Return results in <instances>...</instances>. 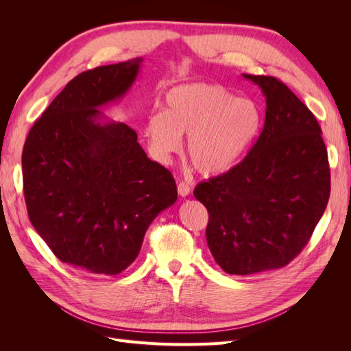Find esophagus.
<instances>
[{"instance_id": "obj_1", "label": "esophagus", "mask_w": 351, "mask_h": 351, "mask_svg": "<svg viewBox=\"0 0 351 351\" xmlns=\"http://www.w3.org/2000/svg\"><path fill=\"white\" fill-rule=\"evenodd\" d=\"M177 190H178V195L182 196V197L189 196L190 192H192V189H190V186H189L187 183H184V182H180V183L177 184Z\"/></svg>"}]
</instances>
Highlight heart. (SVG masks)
Masks as SVG:
<instances>
[{
	"instance_id": "1",
	"label": "heart",
	"mask_w": 351,
	"mask_h": 351,
	"mask_svg": "<svg viewBox=\"0 0 351 351\" xmlns=\"http://www.w3.org/2000/svg\"><path fill=\"white\" fill-rule=\"evenodd\" d=\"M262 114L252 99L237 98L214 83H187L165 97V112L156 111L146 123V136L159 161L167 162L182 149L196 171L217 177L234 168L261 129Z\"/></svg>"
}]
</instances>
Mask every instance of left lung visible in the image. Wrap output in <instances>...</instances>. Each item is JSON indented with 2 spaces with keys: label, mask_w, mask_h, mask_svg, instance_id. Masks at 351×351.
<instances>
[{
  "label": "left lung",
  "mask_w": 351,
  "mask_h": 351,
  "mask_svg": "<svg viewBox=\"0 0 351 351\" xmlns=\"http://www.w3.org/2000/svg\"><path fill=\"white\" fill-rule=\"evenodd\" d=\"M243 77L267 99L263 130L239 165L193 192L209 212L212 256L231 275L278 269L294 259L322 218L331 190L315 115L278 79Z\"/></svg>",
  "instance_id": "1"
}]
</instances>
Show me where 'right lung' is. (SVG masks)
<instances>
[{
    "label": "right lung",
    "mask_w": 351,
    "mask_h": 351,
    "mask_svg": "<svg viewBox=\"0 0 351 351\" xmlns=\"http://www.w3.org/2000/svg\"><path fill=\"white\" fill-rule=\"evenodd\" d=\"M142 62L137 57L80 73L23 146L32 226L61 262L95 275L129 268L152 221L177 200L171 173L147 158L136 132L101 112L124 99Z\"/></svg>",
    "instance_id": "right-lung-1"
}]
</instances>
